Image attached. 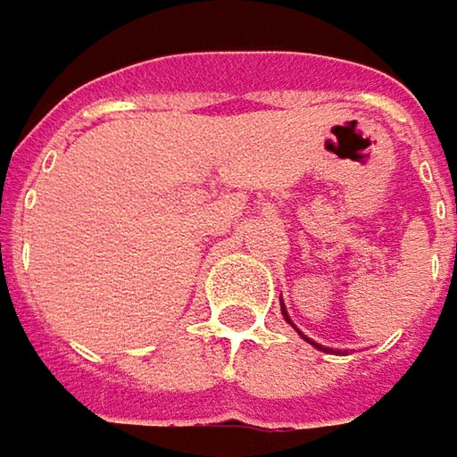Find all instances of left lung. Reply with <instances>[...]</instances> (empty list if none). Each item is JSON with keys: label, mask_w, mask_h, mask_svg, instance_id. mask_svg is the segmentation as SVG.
<instances>
[{"label": "left lung", "mask_w": 457, "mask_h": 457, "mask_svg": "<svg viewBox=\"0 0 457 457\" xmlns=\"http://www.w3.org/2000/svg\"><path fill=\"white\" fill-rule=\"evenodd\" d=\"M284 314H287V312H284ZM287 320H288V317H287ZM307 340H309V337H307ZM309 343H312V340H309ZM312 345H317V343H312ZM317 347H322V345H317ZM322 350H325V347H322Z\"/></svg>", "instance_id": "1"}]
</instances>
